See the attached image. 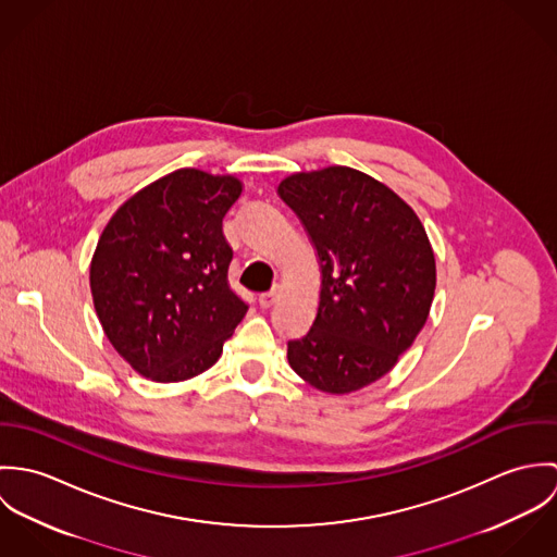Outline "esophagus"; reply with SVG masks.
Listing matches in <instances>:
<instances>
[{
  "label": "esophagus",
  "mask_w": 557,
  "mask_h": 557,
  "mask_svg": "<svg viewBox=\"0 0 557 557\" xmlns=\"http://www.w3.org/2000/svg\"><path fill=\"white\" fill-rule=\"evenodd\" d=\"M278 294H281V287L274 285L270 292H265V294L259 296V307H261V309H270V307L278 300Z\"/></svg>",
  "instance_id": "obj_1"
}]
</instances>
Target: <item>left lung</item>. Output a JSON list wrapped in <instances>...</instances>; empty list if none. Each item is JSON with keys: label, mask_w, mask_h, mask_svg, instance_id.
Listing matches in <instances>:
<instances>
[{"label": "left lung", "mask_w": 557, "mask_h": 557, "mask_svg": "<svg viewBox=\"0 0 557 557\" xmlns=\"http://www.w3.org/2000/svg\"><path fill=\"white\" fill-rule=\"evenodd\" d=\"M281 199L318 248V318L287 343L292 369L323 393L345 395L386 375L429 318L435 257L413 210L349 166L296 173Z\"/></svg>", "instance_id": "8db88e82"}]
</instances>
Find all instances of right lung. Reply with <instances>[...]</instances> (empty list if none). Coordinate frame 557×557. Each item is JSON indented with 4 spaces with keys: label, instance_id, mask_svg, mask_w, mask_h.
<instances>
[{
    "label": "right lung",
    "instance_id": "1",
    "mask_svg": "<svg viewBox=\"0 0 557 557\" xmlns=\"http://www.w3.org/2000/svg\"><path fill=\"white\" fill-rule=\"evenodd\" d=\"M239 193L232 175L180 169L131 197L98 239L94 307L144 377L171 384L208 371L248 311L230 287L234 250L223 234Z\"/></svg>",
    "mask_w": 557,
    "mask_h": 557
}]
</instances>
